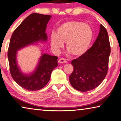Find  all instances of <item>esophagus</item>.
<instances>
[{
    "label": "esophagus",
    "mask_w": 121,
    "mask_h": 121,
    "mask_svg": "<svg viewBox=\"0 0 121 121\" xmlns=\"http://www.w3.org/2000/svg\"><path fill=\"white\" fill-rule=\"evenodd\" d=\"M58 63H61V64H63V63H66V62H67V61H66V60L65 59H64V58H60V59H59L58 60Z\"/></svg>",
    "instance_id": "obj_1"
}]
</instances>
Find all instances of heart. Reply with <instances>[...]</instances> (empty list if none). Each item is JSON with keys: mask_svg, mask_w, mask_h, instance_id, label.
<instances>
[{"mask_svg": "<svg viewBox=\"0 0 121 121\" xmlns=\"http://www.w3.org/2000/svg\"><path fill=\"white\" fill-rule=\"evenodd\" d=\"M93 32L90 26L82 22L71 21L60 25L57 33L51 34L50 40L53 50L58 52L64 46L73 56L79 57L87 51Z\"/></svg>", "mask_w": 121, "mask_h": 121, "instance_id": "b5f03b06", "label": "heart"}]
</instances>
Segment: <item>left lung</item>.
<instances>
[{"mask_svg": "<svg viewBox=\"0 0 121 121\" xmlns=\"http://www.w3.org/2000/svg\"><path fill=\"white\" fill-rule=\"evenodd\" d=\"M110 53L107 31L101 25L98 36L92 47L71 62L74 68L69 77L71 86L80 92L97 87L107 74Z\"/></svg>", "mask_w": 121, "mask_h": 121, "instance_id": "1", "label": "left lung"}]
</instances>
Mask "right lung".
<instances>
[{
	"instance_id": "right-lung-1",
	"label": "right lung",
	"mask_w": 121,
	"mask_h": 121,
	"mask_svg": "<svg viewBox=\"0 0 121 121\" xmlns=\"http://www.w3.org/2000/svg\"><path fill=\"white\" fill-rule=\"evenodd\" d=\"M51 16L33 13L27 17L14 31L9 42L7 56L9 70L14 80L25 90H39L50 80L51 72L58 66L57 56L43 53L33 73L23 74L17 66L16 56L17 50L39 41H46L47 25Z\"/></svg>"
}]
</instances>
